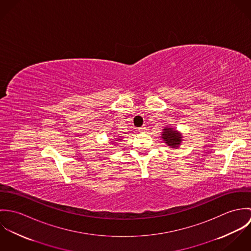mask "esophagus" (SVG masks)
<instances>
[{
	"label": "esophagus",
	"mask_w": 251,
	"mask_h": 251,
	"mask_svg": "<svg viewBox=\"0 0 251 251\" xmlns=\"http://www.w3.org/2000/svg\"><path fill=\"white\" fill-rule=\"evenodd\" d=\"M138 130H139V131H141V132H144V131H146V130H147V127H146V126H141V127H139V128H138Z\"/></svg>",
	"instance_id": "1"
}]
</instances>
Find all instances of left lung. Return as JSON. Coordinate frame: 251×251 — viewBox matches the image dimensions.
Returning a JSON list of instances; mask_svg holds the SVG:
<instances>
[{"instance_id": "obj_1", "label": "left lung", "mask_w": 251, "mask_h": 251, "mask_svg": "<svg viewBox=\"0 0 251 251\" xmlns=\"http://www.w3.org/2000/svg\"><path fill=\"white\" fill-rule=\"evenodd\" d=\"M161 138L170 148L178 149L182 142L181 133L172 126H165L161 132Z\"/></svg>"}]
</instances>
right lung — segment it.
I'll return each mask as SVG.
<instances>
[{
	"label": "right lung",
	"instance_id": "1",
	"mask_svg": "<svg viewBox=\"0 0 251 251\" xmlns=\"http://www.w3.org/2000/svg\"><path fill=\"white\" fill-rule=\"evenodd\" d=\"M121 138H123V137H122V136H120V138H118V139H116V141H121V140H122V139H121ZM111 143H112V141H111Z\"/></svg>",
	"mask_w": 251,
	"mask_h": 251
}]
</instances>
